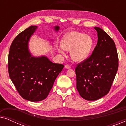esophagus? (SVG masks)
Here are the masks:
<instances>
[{"label":"esophagus","instance_id":"1","mask_svg":"<svg viewBox=\"0 0 126 126\" xmlns=\"http://www.w3.org/2000/svg\"><path fill=\"white\" fill-rule=\"evenodd\" d=\"M65 68L68 69H69L71 68V66H69V65H65Z\"/></svg>","mask_w":126,"mask_h":126}]
</instances>
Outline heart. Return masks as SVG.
Listing matches in <instances>:
<instances>
[{
    "mask_svg": "<svg viewBox=\"0 0 126 126\" xmlns=\"http://www.w3.org/2000/svg\"><path fill=\"white\" fill-rule=\"evenodd\" d=\"M61 44V46L58 48L60 53L65 54V50H70L72 59L75 61L81 62L89 55L94 41L90 35L72 31L65 34L62 39Z\"/></svg>",
    "mask_w": 126,
    "mask_h": 126,
    "instance_id": "1",
    "label": "heart"
}]
</instances>
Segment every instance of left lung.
<instances>
[{
    "mask_svg": "<svg viewBox=\"0 0 126 126\" xmlns=\"http://www.w3.org/2000/svg\"><path fill=\"white\" fill-rule=\"evenodd\" d=\"M98 41L92 54L77 65L76 88L83 99L94 101L106 95L118 71V55L114 41L96 27Z\"/></svg>",
    "mask_w": 126,
    "mask_h": 126,
    "instance_id": "1",
    "label": "left lung"
}]
</instances>
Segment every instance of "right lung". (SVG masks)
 Here are the masks:
<instances>
[{
	"label": "right lung",
	"mask_w": 126,
	"mask_h": 126,
	"mask_svg": "<svg viewBox=\"0 0 126 126\" xmlns=\"http://www.w3.org/2000/svg\"><path fill=\"white\" fill-rule=\"evenodd\" d=\"M37 28L31 26L20 32L10 46L8 58L10 78L22 98L39 101L47 97L53 84L64 65L53 63L46 57H32L28 42ZM59 30L58 26L54 27Z\"/></svg>",
	"instance_id": "add662e5"
}]
</instances>
